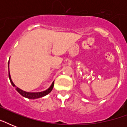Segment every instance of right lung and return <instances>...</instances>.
<instances>
[{"mask_svg":"<svg viewBox=\"0 0 127 127\" xmlns=\"http://www.w3.org/2000/svg\"><path fill=\"white\" fill-rule=\"evenodd\" d=\"M8 67H9V62H8ZM8 76L9 79L10 80V82L12 84L13 86L14 87L16 90H17V92L22 95L23 97H26V98L31 99H37L39 98V97H42L43 96H45L46 95H47L48 94H49L52 91L53 88L54 86V82H53L52 84L51 85V86L45 91H43V92H26V91H24L22 90H21L20 88H19L18 87L16 86V85L13 83L12 80L11 79L10 74V71H8Z\"/></svg>","mask_w":127,"mask_h":127,"instance_id":"obj_1","label":"right lung"}]
</instances>
